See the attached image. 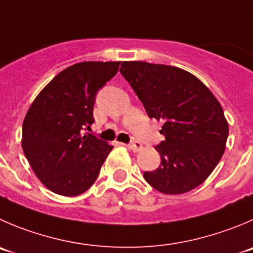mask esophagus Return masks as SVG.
Listing matches in <instances>:
<instances>
[{
    "label": "esophagus",
    "mask_w": 253,
    "mask_h": 253,
    "mask_svg": "<svg viewBox=\"0 0 253 253\" xmlns=\"http://www.w3.org/2000/svg\"><path fill=\"white\" fill-rule=\"evenodd\" d=\"M130 149L133 151H139L143 149V144H141L139 140H133L130 143Z\"/></svg>",
    "instance_id": "34e87169"
}]
</instances>
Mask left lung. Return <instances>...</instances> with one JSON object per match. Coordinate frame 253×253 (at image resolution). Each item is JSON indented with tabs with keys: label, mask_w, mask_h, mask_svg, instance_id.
I'll return each instance as SVG.
<instances>
[{
	"label": "left lung",
	"mask_w": 253,
	"mask_h": 253,
	"mask_svg": "<svg viewBox=\"0 0 253 253\" xmlns=\"http://www.w3.org/2000/svg\"><path fill=\"white\" fill-rule=\"evenodd\" d=\"M120 73L149 118L163 122L165 140L155 146L161 163L144 172L158 191L184 194L203 184L225 151L228 124L208 86L184 69L146 62H123Z\"/></svg>",
	"instance_id": "8db88e82"
}]
</instances>
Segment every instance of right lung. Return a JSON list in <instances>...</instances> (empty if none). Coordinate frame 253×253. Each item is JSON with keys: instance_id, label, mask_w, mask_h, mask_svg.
<instances>
[{"instance_id": "1", "label": "right lung", "mask_w": 253, "mask_h": 253, "mask_svg": "<svg viewBox=\"0 0 253 253\" xmlns=\"http://www.w3.org/2000/svg\"><path fill=\"white\" fill-rule=\"evenodd\" d=\"M120 62H82L57 74L37 95L22 125L31 168L50 191L83 194L94 184L113 146L85 133L94 123L97 93Z\"/></svg>"}]
</instances>
